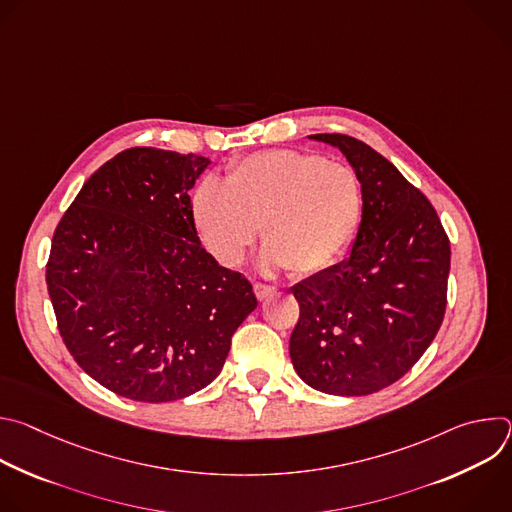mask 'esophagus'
<instances>
[{
  "instance_id": "obj_1",
  "label": "esophagus",
  "mask_w": 512,
  "mask_h": 512,
  "mask_svg": "<svg viewBox=\"0 0 512 512\" xmlns=\"http://www.w3.org/2000/svg\"><path fill=\"white\" fill-rule=\"evenodd\" d=\"M253 291H255L257 300H267V298H271V296L275 294V287H273V285H267V283L257 281V283L253 285Z\"/></svg>"
}]
</instances>
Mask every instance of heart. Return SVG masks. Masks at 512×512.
I'll list each match as a JSON object with an SVG mask.
<instances>
[{"mask_svg": "<svg viewBox=\"0 0 512 512\" xmlns=\"http://www.w3.org/2000/svg\"><path fill=\"white\" fill-rule=\"evenodd\" d=\"M364 208L358 174L318 154L269 150L233 164L225 186L206 178L192 196V221L227 267L261 233L263 261L296 275L330 269L356 237Z\"/></svg>", "mask_w": 512, "mask_h": 512, "instance_id": "obj_1", "label": "heart"}]
</instances>
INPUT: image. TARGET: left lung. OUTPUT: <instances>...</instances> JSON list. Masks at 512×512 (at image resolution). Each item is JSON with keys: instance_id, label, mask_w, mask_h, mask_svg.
Here are the masks:
<instances>
[{"instance_id": "8db88e82", "label": "left lung", "mask_w": 512, "mask_h": 512, "mask_svg": "<svg viewBox=\"0 0 512 512\" xmlns=\"http://www.w3.org/2000/svg\"><path fill=\"white\" fill-rule=\"evenodd\" d=\"M310 137L346 156L364 208L350 257L291 287L300 320L289 356L316 391L371 395L399 381L440 330L450 239L431 202L371 145L342 133Z\"/></svg>"}]
</instances>
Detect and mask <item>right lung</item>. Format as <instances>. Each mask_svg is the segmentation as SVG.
Listing matches in <instances>:
<instances>
[{"label":"right lung","mask_w":512,"mask_h":512,"mask_svg":"<svg viewBox=\"0 0 512 512\" xmlns=\"http://www.w3.org/2000/svg\"><path fill=\"white\" fill-rule=\"evenodd\" d=\"M208 164L125 150L85 182L54 231L46 285L60 336L121 397L166 403L204 389L257 308L249 279L200 245L188 192Z\"/></svg>","instance_id":"right-lung-1"}]
</instances>
